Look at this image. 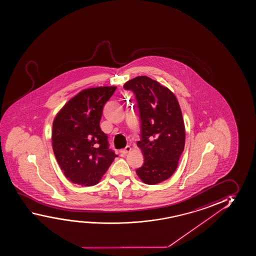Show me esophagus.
<instances>
[{
	"label": "esophagus",
	"instance_id": "34e87169",
	"mask_svg": "<svg viewBox=\"0 0 256 256\" xmlns=\"http://www.w3.org/2000/svg\"><path fill=\"white\" fill-rule=\"evenodd\" d=\"M130 150H132V148H130V146H126L124 148L121 149V150H120V154H126L129 153Z\"/></svg>",
	"mask_w": 256,
	"mask_h": 256
}]
</instances>
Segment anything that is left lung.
<instances>
[{
  "label": "left lung",
  "mask_w": 256,
  "mask_h": 256,
  "mask_svg": "<svg viewBox=\"0 0 256 256\" xmlns=\"http://www.w3.org/2000/svg\"><path fill=\"white\" fill-rule=\"evenodd\" d=\"M135 94L142 122L137 145L144 164L136 170L148 184L168 180L178 168L186 142V129L175 94L146 76H138L124 84Z\"/></svg>",
  "instance_id": "left-lung-1"
}]
</instances>
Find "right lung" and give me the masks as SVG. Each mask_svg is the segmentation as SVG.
Wrapping results in <instances>:
<instances>
[{
    "instance_id": "right-lung-1",
    "label": "right lung",
    "mask_w": 256,
    "mask_h": 256,
    "mask_svg": "<svg viewBox=\"0 0 256 256\" xmlns=\"http://www.w3.org/2000/svg\"><path fill=\"white\" fill-rule=\"evenodd\" d=\"M116 86L88 88L62 108L54 119V154L65 176L74 184L92 186L118 156L108 148L100 127L105 103Z\"/></svg>"
}]
</instances>
